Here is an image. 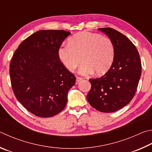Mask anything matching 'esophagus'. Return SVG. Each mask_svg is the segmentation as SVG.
Segmentation results:
<instances>
[{
    "mask_svg": "<svg viewBox=\"0 0 152 152\" xmlns=\"http://www.w3.org/2000/svg\"><path fill=\"white\" fill-rule=\"evenodd\" d=\"M83 80V78H81V77H77V78H76V84H78L79 82H80L81 81H82Z\"/></svg>",
    "mask_w": 152,
    "mask_h": 152,
    "instance_id": "34e87169",
    "label": "esophagus"
}]
</instances>
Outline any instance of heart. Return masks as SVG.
<instances>
[{
	"mask_svg": "<svg viewBox=\"0 0 152 152\" xmlns=\"http://www.w3.org/2000/svg\"><path fill=\"white\" fill-rule=\"evenodd\" d=\"M58 57L69 71H73L81 62L79 73L89 75L107 73L115 58V48L112 41L99 34L83 31L75 34L69 44L58 49Z\"/></svg>",
	"mask_w": 152,
	"mask_h": 152,
	"instance_id": "obj_1",
	"label": "heart"
}]
</instances>
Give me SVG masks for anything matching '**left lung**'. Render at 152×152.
I'll return each instance as SVG.
<instances>
[{"instance_id": "8db88e82", "label": "left lung", "mask_w": 152, "mask_h": 152, "mask_svg": "<svg viewBox=\"0 0 152 152\" xmlns=\"http://www.w3.org/2000/svg\"><path fill=\"white\" fill-rule=\"evenodd\" d=\"M107 34L115 48V58L104 75L90 79L91 88L87 95L89 104L103 113L121 110L131 102L142 73L139 53L124 34L111 28H99Z\"/></svg>"}]
</instances>
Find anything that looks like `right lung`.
I'll return each instance as SVG.
<instances>
[{"label":"right lung","mask_w":152,"mask_h":152,"mask_svg":"<svg viewBox=\"0 0 152 152\" xmlns=\"http://www.w3.org/2000/svg\"><path fill=\"white\" fill-rule=\"evenodd\" d=\"M69 34L63 30L37 31L21 42L10 62V81L16 98L38 117L49 118L60 113L75 83V77L58 54Z\"/></svg>","instance_id":"add662e5"}]
</instances>
